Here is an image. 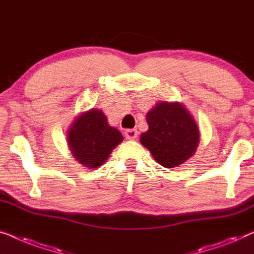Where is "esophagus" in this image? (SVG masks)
<instances>
[{"mask_svg":"<svg viewBox=\"0 0 254 254\" xmlns=\"http://www.w3.org/2000/svg\"><path fill=\"white\" fill-rule=\"evenodd\" d=\"M138 133L139 132L135 128H128V130L126 131V137L128 140H133V139L138 137Z\"/></svg>","mask_w":254,"mask_h":254,"instance_id":"34e87169","label":"esophagus"}]
</instances>
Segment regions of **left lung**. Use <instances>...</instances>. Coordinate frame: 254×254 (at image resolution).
Segmentation results:
<instances>
[{
  "label": "left lung",
  "instance_id": "left-lung-1",
  "mask_svg": "<svg viewBox=\"0 0 254 254\" xmlns=\"http://www.w3.org/2000/svg\"><path fill=\"white\" fill-rule=\"evenodd\" d=\"M148 130L140 144L164 168L180 167L194 155L200 131L191 113L178 101H158L146 114Z\"/></svg>",
  "mask_w": 254,
  "mask_h": 254
}]
</instances>
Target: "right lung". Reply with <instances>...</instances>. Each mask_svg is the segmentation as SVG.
Returning <instances> with one entry per match:
<instances>
[{
  "mask_svg": "<svg viewBox=\"0 0 254 254\" xmlns=\"http://www.w3.org/2000/svg\"><path fill=\"white\" fill-rule=\"evenodd\" d=\"M122 140V133L109 126L105 113L98 108H92L74 117L66 132L71 154L88 169L102 166Z\"/></svg>",
  "mask_w": 254,
  "mask_h": 254,
  "instance_id": "obj_1",
  "label": "right lung"
}]
</instances>
